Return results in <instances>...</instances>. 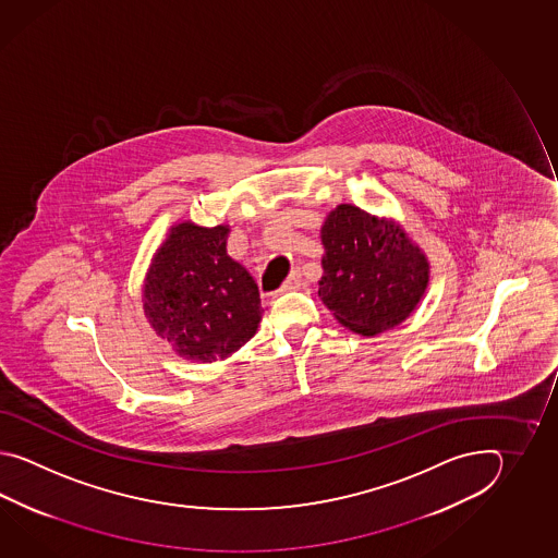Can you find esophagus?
<instances>
[{
  "label": "esophagus",
  "mask_w": 558,
  "mask_h": 558,
  "mask_svg": "<svg viewBox=\"0 0 558 558\" xmlns=\"http://www.w3.org/2000/svg\"><path fill=\"white\" fill-rule=\"evenodd\" d=\"M303 284V277H301V274L299 271H293V274L289 275V279L284 281L283 287L279 289L281 293H287V291H295V289H299Z\"/></svg>",
  "instance_id": "34e87169"
}]
</instances>
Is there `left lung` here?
Wrapping results in <instances>:
<instances>
[{
	"instance_id": "1",
	"label": "left lung",
	"mask_w": 558,
	"mask_h": 558,
	"mask_svg": "<svg viewBox=\"0 0 558 558\" xmlns=\"http://www.w3.org/2000/svg\"><path fill=\"white\" fill-rule=\"evenodd\" d=\"M320 301L351 331L375 337L403 323L428 284V262L403 227L341 203L320 227Z\"/></svg>"
}]
</instances>
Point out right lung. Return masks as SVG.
<instances>
[{
  "instance_id": "1",
  "label": "right lung",
  "mask_w": 558,
  "mask_h": 558,
  "mask_svg": "<svg viewBox=\"0 0 558 558\" xmlns=\"http://www.w3.org/2000/svg\"><path fill=\"white\" fill-rule=\"evenodd\" d=\"M227 235L229 226L178 223L145 275V317L193 363L223 361L250 341L262 320L257 283L227 255Z\"/></svg>"
}]
</instances>
